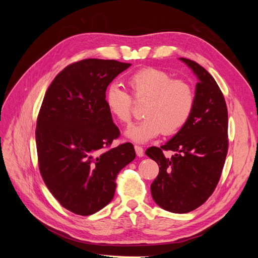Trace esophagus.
<instances>
[{
    "label": "esophagus",
    "instance_id": "34e87169",
    "mask_svg": "<svg viewBox=\"0 0 258 258\" xmlns=\"http://www.w3.org/2000/svg\"><path fill=\"white\" fill-rule=\"evenodd\" d=\"M135 150H136V153H137V155L139 156V157H142V156L144 155L143 147L139 146V145H136V146H135Z\"/></svg>",
    "mask_w": 258,
    "mask_h": 258
}]
</instances>
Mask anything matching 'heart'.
<instances>
[{"mask_svg":"<svg viewBox=\"0 0 258 258\" xmlns=\"http://www.w3.org/2000/svg\"><path fill=\"white\" fill-rule=\"evenodd\" d=\"M131 93L137 101H145L144 118L132 124L126 135L132 141L144 143L159 136L174 135L188 121L195 105V91L189 83L173 80L172 75L157 68L140 69L128 77ZM108 111L121 123L134 117V100L118 84L106 90Z\"/></svg>","mask_w":258,"mask_h":258,"instance_id":"obj_1","label":"heart"}]
</instances>
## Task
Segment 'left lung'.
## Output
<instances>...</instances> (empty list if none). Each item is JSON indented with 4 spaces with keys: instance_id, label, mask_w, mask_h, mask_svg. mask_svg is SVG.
I'll return each mask as SVG.
<instances>
[{
    "instance_id": "obj_1",
    "label": "left lung",
    "mask_w": 258,
    "mask_h": 258,
    "mask_svg": "<svg viewBox=\"0 0 258 258\" xmlns=\"http://www.w3.org/2000/svg\"><path fill=\"white\" fill-rule=\"evenodd\" d=\"M181 60L198 77L192 113L169 142L145 152L159 166L151 185L153 199L172 213H188L205 204L220 181L228 152V112L222 90L197 62ZM169 150L174 155L166 158Z\"/></svg>"
}]
</instances>
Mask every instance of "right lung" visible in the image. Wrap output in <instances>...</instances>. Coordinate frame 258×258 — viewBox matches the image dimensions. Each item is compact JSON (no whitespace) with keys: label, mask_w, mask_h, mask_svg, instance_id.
Instances as JSON below:
<instances>
[{"label":"right lung","mask_w":258,"mask_h":258,"mask_svg":"<svg viewBox=\"0 0 258 258\" xmlns=\"http://www.w3.org/2000/svg\"><path fill=\"white\" fill-rule=\"evenodd\" d=\"M131 64L85 59L66 67L45 93L37 115L38 169L52 196L77 215L110 204L117 175L136 158L135 147H111L120 131L105 102L107 86Z\"/></svg>","instance_id":"add662e5"}]
</instances>
